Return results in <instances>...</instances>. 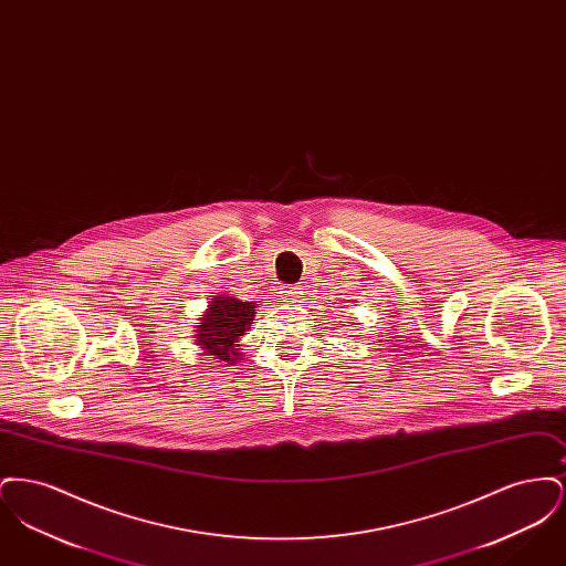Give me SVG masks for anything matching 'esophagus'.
I'll list each match as a JSON object with an SVG mask.
<instances>
[{"label": "esophagus", "instance_id": "obj_1", "mask_svg": "<svg viewBox=\"0 0 566 566\" xmlns=\"http://www.w3.org/2000/svg\"><path fill=\"white\" fill-rule=\"evenodd\" d=\"M286 293V296H296V293H301L298 289H291V291H284Z\"/></svg>", "mask_w": 566, "mask_h": 566}]
</instances>
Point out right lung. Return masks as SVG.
I'll return each mask as SVG.
<instances>
[{"mask_svg": "<svg viewBox=\"0 0 566 566\" xmlns=\"http://www.w3.org/2000/svg\"><path fill=\"white\" fill-rule=\"evenodd\" d=\"M254 305L235 296H218L208 307L203 321L197 326V342L208 356L224 363H235L240 358V337L252 324Z\"/></svg>", "mask_w": 566, "mask_h": 566, "instance_id": "add662e5", "label": "right lung"}]
</instances>
